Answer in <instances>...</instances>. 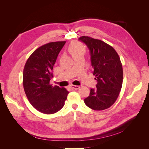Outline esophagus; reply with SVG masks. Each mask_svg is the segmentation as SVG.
Segmentation results:
<instances>
[{
  "label": "esophagus",
  "mask_w": 149,
  "mask_h": 149,
  "mask_svg": "<svg viewBox=\"0 0 149 149\" xmlns=\"http://www.w3.org/2000/svg\"><path fill=\"white\" fill-rule=\"evenodd\" d=\"M71 88H72V89H79V86H76V85H71Z\"/></svg>",
  "instance_id": "esophagus-1"
}]
</instances>
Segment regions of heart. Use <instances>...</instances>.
I'll use <instances>...</instances> for the list:
<instances>
[{
	"instance_id": "heart-1",
	"label": "heart",
	"mask_w": 149,
	"mask_h": 149,
	"mask_svg": "<svg viewBox=\"0 0 149 149\" xmlns=\"http://www.w3.org/2000/svg\"><path fill=\"white\" fill-rule=\"evenodd\" d=\"M69 51L70 52L72 56L78 53H84L85 49L83 47L80 45L79 44L76 42H73L70 44L69 46Z\"/></svg>"
}]
</instances>
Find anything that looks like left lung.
Returning a JSON list of instances; mask_svg holds the SVG:
<instances>
[{"instance_id": "left-lung-1", "label": "left lung", "mask_w": 149, "mask_h": 149, "mask_svg": "<svg viewBox=\"0 0 149 149\" xmlns=\"http://www.w3.org/2000/svg\"><path fill=\"white\" fill-rule=\"evenodd\" d=\"M79 40L89 49L93 74L97 82L96 88H91L84 103L93 110L106 109L116 102L123 85V70L120 58L113 48L100 40L83 36Z\"/></svg>"}]
</instances>
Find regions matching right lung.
<instances>
[{
	"label": "right lung",
	"instance_id": "right-lung-1",
	"mask_svg": "<svg viewBox=\"0 0 149 149\" xmlns=\"http://www.w3.org/2000/svg\"><path fill=\"white\" fill-rule=\"evenodd\" d=\"M66 42H55L42 45L30 56L24 66L23 85L30 103L47 114L59 111L64 106L69 92L65 88L52 86L53 68Z\"/></svg>",
	"mask_w": 149,
	"mask_h": 149
}]
</instances>
